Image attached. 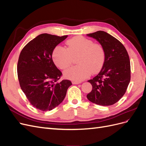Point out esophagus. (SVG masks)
<instances>
[{
    "label": "esophagus",
    "instance_id": "esophagus-1",
    "mask_svg": "<svg viewBox=\"0 0 146 146\" xmlns=\"http://www.w3.org/2000/svg\"><path fill=\"white\" fill-rule=\"evenodd\" d=\"M79 83H81V82H75V81L72 82V84H74V85H77V84H79Z\"/></svg>",
    "mask_w": 146,
    "mask_h": 146
}]
</instances>
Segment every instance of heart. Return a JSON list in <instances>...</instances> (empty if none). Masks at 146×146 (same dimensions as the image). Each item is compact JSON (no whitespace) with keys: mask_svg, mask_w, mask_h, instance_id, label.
<instances>
[{"mask_svg":"<svg viewBox=\"0 0 146 146\" xmlns=\"http://www.w3.org/2000/svg\"><path fill=\"white\" fill-rule=\"evenodd\" d=\"M76 56V62L78 64L66 70L64 76L70 80L79 82L102 69L105 60V52L100 44L94 43L83 36H77L67 41L66 48L56 46L52 53L55 64L62 70L71 66L74 58Z\"/></svg>","mask_w":146,"mask_h":146,"instance_id":"1","label":"heart"}]
</instances>
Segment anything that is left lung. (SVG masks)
Instances as JSON below:
<instances>
[{"label":"left lung","instance_id":"8db88e82","mask_svg":"<svg viewBox=\"0 0 146 146\" xmlns=\"http://www.w3.org/2000/svg\"><path fill=\"white\" fill-rule=\"evenodd\" d=\"M87 35L97 39L105 52V62L100 72L88 81L92 90L87 98L99 105H113L124 95L130 81L129 54L122 44L107 32L98 31Z\"/></svg>","mask_w":146,"mask_h":146}]
</instances>
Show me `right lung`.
Returning <instances> with one entry per match:
<instances>
[{
  "instance_id": "1",
  "label": "right lung",
  "mask_w": 146,
  "mask_h": 146,
  "mask_svg": "<svg viewBox=\"0 0 146 146\" xmlns=\"http://www.w3.org/2000/svg\"><path fill=\"white\" fill-rule=\"evenodd\" d=\"M67 37L41 34L19 55L17 71L21 88L30 104L41 111H50L60 104L72 85L69 80L58 82L62 73L52 57L55 47Z\"/></svg>"
}]
</instances>
